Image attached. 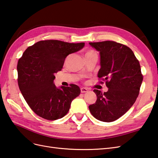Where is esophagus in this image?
Instances as JSON below:
<instances>
[{
    "mask_svg": "<svg viewBox=\"0 0 158 158\" xmlns=\"http://www.w3.org/2000/svg\"><path fill=\"white\" fill-rule=\"evenodd\" d=\"M88 91V89L85 87H81V93H86Z\"/></svg>",
    "mask_w": 158,
    "mask_h": 158,
    "instance_id": "obj_1",
    "label": "esophagus"
}]
</instances>
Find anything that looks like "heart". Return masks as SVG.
Here are the masks:
<instances>
[{"label": "heart", "mask_w": 158, "mask_h": 158, "mask_svg": "<svg viewBox=\"0 0 158 158\" xmlns=\"http://www.w3.org/2000/svg\"><path fill=\"white\" fill-rule=\"evenodd\" d=\"M91 54H96V52L93 50H88L85 53V56H89V55H91Z\"/></svg>", "instance_id": "b5f03b06"}]
</instances>
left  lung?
I'll list each match as a JSON object with an SVG mask.
<instances>
[{
  "label": "left lung",
  "instance_id": "left-lung-1",
  "mask_svg": "<svg viewBox=\"0 0 158 158\" xmlns=\"http://www.w3.org/2000/svg\"><path fill=\"white\" fill-rule=\"evenodd\" d=\"M100 53L98 77L106 81L108 91L94 89L96 103L91 114L102 122H113L124 115L137 100L143 81L139 62L129 47L113 41L89 42Z\"/></svg>",
  "mask_w": 158,
  "mask_h": 158
}]
</instances>
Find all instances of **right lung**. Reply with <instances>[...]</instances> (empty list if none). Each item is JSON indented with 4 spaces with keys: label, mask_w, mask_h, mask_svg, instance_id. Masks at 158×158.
Listing matches in <instances>:
<instances>
[{
    "label": "right lung",
    "mask_w": 158,
    "mask_h": 158,
    "mask_svg": "<svg viewBox=\"0 0 158 158\" xmlns=\"http://www.w3.org/2000/svg\"><path fill=\"white\" fill-rule=\"evenodd\" d=\"M85 43L59 40L40 41L28 47L18 61V84L29 107L42 118L54 120L68 113L72 101L79 96V86L54 85L55 73L60 71L69 54L78 52Z\"/></svg>",
    "instance_id": "obj_1"
}]
</instances>
